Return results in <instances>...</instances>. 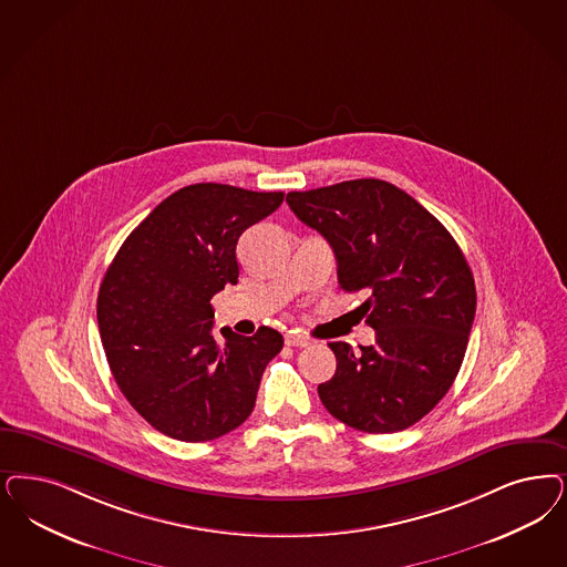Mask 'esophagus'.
Here are the masks:
<instances>
[{"label": "esophagus", "mask_w": 567, "mask_h": 567, "mask_svg": "<svg viewBox=\"0 0 567 567\" xmlns=\"http://www.w3.org/2000/svg\"><path fill=\"white\" fill-rule=\"evenodd\" d=\"M285 343L291 346V348H308L312 343V339L308 334H301V332H287Z\"/></svg>", "instance_id": "34e87169"}]
</instances>
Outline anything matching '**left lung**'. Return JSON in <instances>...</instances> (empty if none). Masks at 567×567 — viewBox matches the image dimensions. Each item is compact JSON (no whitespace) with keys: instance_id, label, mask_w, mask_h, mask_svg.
Listing matches in <instances>:
<instances>
[{"instance_id":"obj_1","label":"left lung","mask_w":567,"mask_h":567,"mask_svg":"<svg viewBox=\"0 0 567 567\" xmlns=\"http://www.w3.org/2000/svg\"><path fill=\"white\" fill-rule=\"evenodd\" d=\"M293 214L324 236L339 285L367 295L374 329L360 352L329 343L337 371L318 385L324 409L353 430L393 433L421 421L463 364L475 318V282L449 230L390 182L364 177L289 193Z\"/></svg>"}]
</instances>
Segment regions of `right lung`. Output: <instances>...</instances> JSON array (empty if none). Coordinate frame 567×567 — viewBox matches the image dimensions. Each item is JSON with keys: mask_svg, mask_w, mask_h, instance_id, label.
<instances>
[{"mask_svg": "<svg viewBox=\"0 0 567 567\" xmlns=\"http://www.w3.org/2000/svg\"><path fill=\"white\" fill-rule=\"evenodd\" d=\"M285 195L193 184L158 203L121 245L99 293L102 346L118 390L179 442H209L247 421L282 334L221 329L212 297L238 282L236 243Z\"/></svg>", "mask_w": 567, "mask_h": 567, "instance_id": "1", "label": "right lung"}]
</instances>
